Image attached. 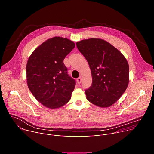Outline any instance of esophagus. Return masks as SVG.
<instances>
[{"label":"esophagus","mask_w":154,"mask_h":154,"mask_svg":"<svg viewBox=\"0 0 154 154\" xmlns=\"http://www.w3.org/2000/svg\"><path fill=\"white\" fill-rule=\"evenodd\" d=\"M77 82L78 84H80L82 82V77H79L77 79Z\"/></svg>","instance_id":"1"}]
</instances>
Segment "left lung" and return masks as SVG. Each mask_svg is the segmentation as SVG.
Returning <instances> with one entry per match:
<instances>
[{"mask_svg": "<svg viewBox=\"0 0 154 154\" xmlns=\"http://www.w3.org/2000/svg\"><path fill=\"white\" fill-rule=\"evenodd\" d=\"M76 45L88 63L92 75V85L85 90L87 100L102 108L112 105L128 85L129 66L126 58L102 39H83Z\"/></svg>", "mask_w": 154, "mask_h": 154, "instance_id": "obj_1", "label": "left lung"}]
</instances>
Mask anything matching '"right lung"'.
<instances>
[{
    "label": "right lung",
    "instance_id": "add662e5",
    "mask_svg": "<svg viewBox=\"0 0 154 154\" xmlns=\"http://www.w3.org/2000/svg\"><path fill=\"white\" fill-rule=\"evenodd\" d=\"M74 48L72 41L55 36L42 42L29 58L28 87L36 99L48 108L61 107L71 98L75 81L68 74L63 61Z\"/></svg>",
    "mask_w": 154,
    "mask_h": 154
}]
</instances>
